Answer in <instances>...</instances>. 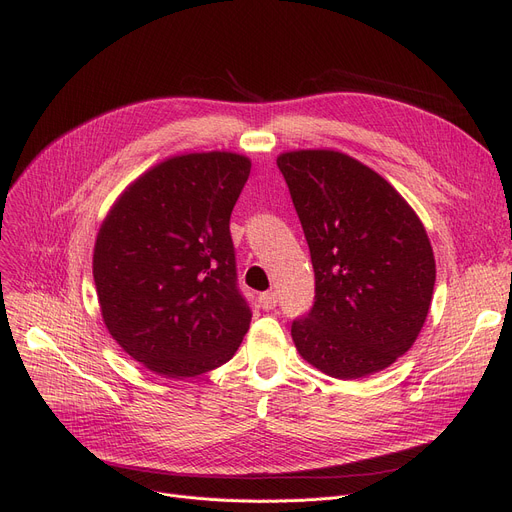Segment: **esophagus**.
<instances>
[{
    "label": "esophagus",
    "mask_w": 512,
    "mask_h": 512,
    "mask_svg": "<svg viewBox=\"0 0 512 512\" xmlns=\"http://www.w3.org/2000/svg\"><path fill=\"white\" fill-rule=\"evenodd\" d=\"M259 305H261V309H265V311L276 309V305H278V294H276V292H261V294H259Z\"/></svg>",
    "instance_id": "1"
}]
</instances>
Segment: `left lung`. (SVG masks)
<instances>
[{
  "label": "left lung",
  "instance_id": "obj_1",
  "mask_svg": "<svg viewBox=\"0 0 512 512\" xmlns=\"http://www.w3.org/2000/svg\"><path fill=\"white\" fill-rule=\"evenodd\" d=\"M315 272V303L292 321L299 355L357 380L417 340L432 305L436 259L413 207L355 157L332 149L278 155Z\"/></svg>",
  "mask_w": 512,
  "mask_h": 512
}]
</instances>
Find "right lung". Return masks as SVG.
<instances>
[{
    "instance_id": "right-lung-1",
    "label": "right lung",
    "mask_w": 512,
    "mask_h": 512,
    "mask_svg": "<svg viewBox=\"0 0 512 512\" xmlns=\"http://www.w3.org/2000/svg\"><path fill=\"white\" fill-rule=\"evenodd\" d=\"M251 159L184 153L153 166L97 232L93 278L103 324L164 378H195L232 359L251 324L236 286L230 215Z\"/></svg>"
}]
</instances>
